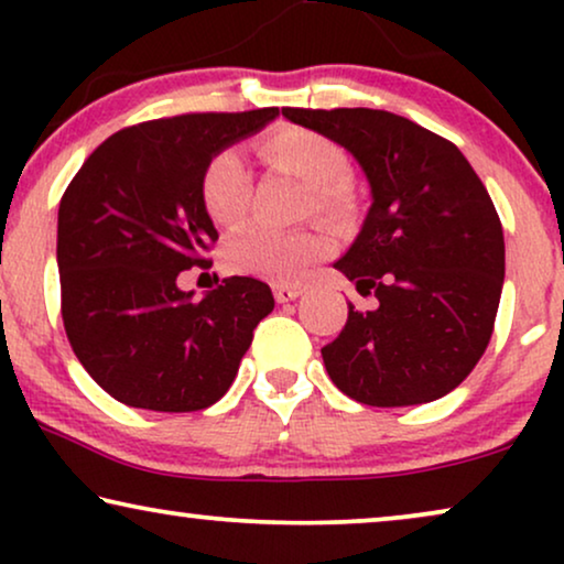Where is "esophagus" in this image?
Returning <instances> with one entry per match:
<instances>
[{"label":"esophagus","mask_w":564,"mask_h":564,"mask_svg":"<svg viewBox=\"0 0 564 564\" xmlns=\"http://www.w3.org/2000/svg\"><path fill=\"white\" fill-rule=\"evenodd\" d=\"M272 290L276 303H290V300H295L305 292V288H300V284H274Z\"/></svg>","instance_id":"34e87169"}]
</instances>
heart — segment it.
Segmentation results:
<instances>
[{
	"label": "heart",
	"instance_id": "heart-1",
	"mask_svg": "<svg viewBox=\"0 0 564 564\" xmlns=\"http://www.w3.org/2000/svg\"><path fill=\"white\" fill-rule=\"evenodd\" d=\"M261 156L307 182L305 207L334 218L346 207L344 176L349 159L330 138L305 128H280L261 141ZM199 197L205 213L218 226H236L249 210L251 172L238 149L215 151L199 176ZM323 241L311 230H276L246 226L228 238L226 267L236 274L267 276L276 282L300 280L321 257Z\"/></svg>",
	"mask_w": 564,
	"mask_h": 564
}]
</instances>
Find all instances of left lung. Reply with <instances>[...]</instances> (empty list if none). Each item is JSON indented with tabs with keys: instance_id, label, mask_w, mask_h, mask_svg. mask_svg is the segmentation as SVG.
Returning a JSON list of instances; mask_svg holds the SVG:
<instances>
[{
	"instance_id": "8db88e82",
	"label": "left lung",
	"mask_w": 564,
	"mask_h": 564,
	"mask_svg": "<svg viewBox=\"0 0 564 564\" xmlns=\"http://www.w3.org/2000/svg\"><path fill=\"white\" fill-rule=\"evenodd\" d=\"M297 126L341 143L365 169L372 207L336 261L372 311L321 349L344 395L375 408L446 395L488 349L506 274L496 205L446 138L367 107H282Z\"/></svg>"
}]
</instances>
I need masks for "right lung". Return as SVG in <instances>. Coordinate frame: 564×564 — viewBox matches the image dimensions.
I'll use <instances>...</instances> for the list:
<instances>
[{
  "instance_id": "obj_1",
  "label": "right lung",
  "mask_w": 564,
  "mask_h": 564,
  "mask_svg": "<svg viewBox=\"0 0 564 564\" xmlns=\"http://www.w3.org/2000/svg\"><path fill=\"white\" fill-rule=\"evenodd\" d=\"M276 112L138 122L99 143L68 182L58 207L61 318L76 359L120 403L159 413L218 403L272 313V290L253 276H228L203 300L176 276L213 267L218 230L199 197L207 159Z\"/></svg>"
}]
</instances>
